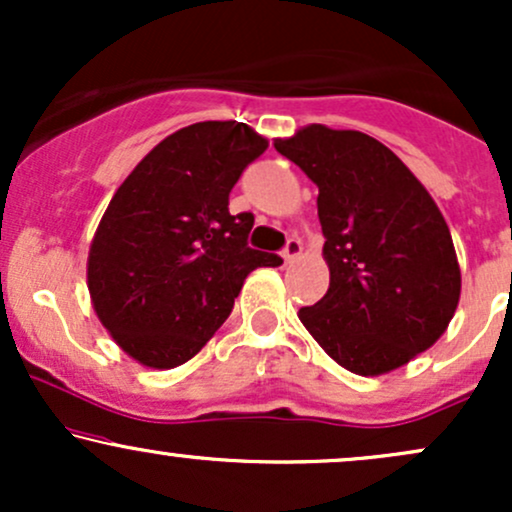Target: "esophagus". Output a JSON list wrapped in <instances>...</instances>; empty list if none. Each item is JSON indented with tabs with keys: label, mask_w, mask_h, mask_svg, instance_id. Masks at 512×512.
I'll list each match as a JSON object with an SVG mask.
<instances>
[{
	"label": "esophagus",
	"mask_w": 512,
	"mask_h": 512,
	"mask_svg": "<svg viewBox=\"0 0 512 512\" xmlns=\"http://www.w3.org/2000/svg\"><path fill=\"white\" fill-rule=\"evenodd\" d=\"M301 252H303L301 240H298V238H289V240H286L284 250H281V257H284L286 262H293L298 255H301Z\"/></svg>",
	"instance_id": "34e87169"
}]
</instances>
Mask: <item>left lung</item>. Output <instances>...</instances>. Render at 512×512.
<instances>
[{"label": "left lung", "mask_w": 512, "mask_h": 512, "mask_svg": "<svg viewBox=\"0 0 512 512\" xmlns=\"http://www.w3.org/2000/svg\"><path fill=\"white\" fill-rule=\"evenodd\" d=\"M276 151L315 182L330 289L301 322L356 375L395 370L448 330L460 301L450 228L399 158L354 129L310 125Z\"/></svg>", "instance_id": "8db88e82"}]
</instances>
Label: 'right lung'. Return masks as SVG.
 Wrapping results in <instances>:
<instances>
[{
    "mask_svg": "<svg viewBox=\"0 0 512 512\" xmlns=\"http://www.w3.org/2000/svg\"><path fill=\"white\" fill-rule=\"evenodd\" d=\"M267 139L243 122H197L146 154L117 187L88 252V291L103 327L134 361L175 368L209 342L252 269L255 216L228 195Z\"/></svg>",
    "mask_w": 512,
    "mask_h": 512,
    "instance_id": "right-lung-1",
    "label": "right lung"
}]
</instances>
